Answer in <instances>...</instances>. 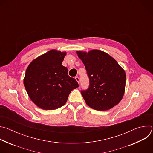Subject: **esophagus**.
Listing matches in <instances>:
<instances>
[{
	"instance_id": "34e87169",
	"label": "esophagus",
	"mask_w": 153,
	"mask_h": 153,
	"mask_svg": "<svg viewBox=\"0 0 153 153\" xmlns=\"http://www.w3.org/2000/svg\"><path fill=\"white\" fill-rule=\"evenodd\" d=\"M75 79H76V81L78 82V83H80V79H79V77L78 76H76V77H75Z\"/></svg>"
}]
</instances>
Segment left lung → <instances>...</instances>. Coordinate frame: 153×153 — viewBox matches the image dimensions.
Returning a JSON list of instances; mask_svg holds the SVG:
<instances>
[{
  "label": "left lung",
  "mask_w": 153,
  "mask_h": 153,
  "mask_svg": "<svg viewBox=\"0 0 153 153\" xmlns=\"http://www.w3.org/2000/svg\"><path fill=\"white\" fill-rule=\"evenodd\" d=\"M77 54L90 79L89 88L81 91L87 105L98 111H106L117 105L125 93L124 70L114 58L100 50L77 51Z\"/></svg>",
  "instance_id": "1"
}]
</instances>
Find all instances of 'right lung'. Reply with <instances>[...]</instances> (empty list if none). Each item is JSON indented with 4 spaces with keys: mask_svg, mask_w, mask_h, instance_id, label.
I'll return each mask as SVG.
<instances>
[{
    "mask_svg": "<svg viewBox=\"0 0 153 153\" xmlns=\"http://www.w3.org/2000/svg\"><path fill=\"white\" fill-rule=\"evenodd\" d=\"M66 52L51 50L33 60L26 70L24 84L31 100L45 110L66 103L71 91L79 86L62 63Z\"/></svg>",
    "mask_w": 153,
    "mask_h": 153,
    "instance_id": "1",
    "label": "right lung"
}]
</instances>
